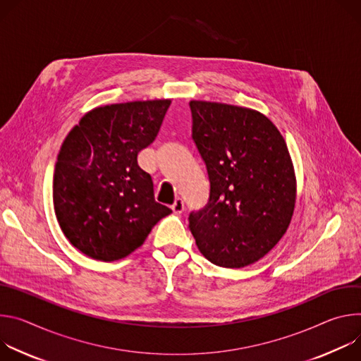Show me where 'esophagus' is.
Here are the masks:
<instances>
[{
    "mask_svg": "<svg viewBox=\"0 0 361 361\" xmlns=\"http://www.w3.org/2000/svg\"><path fill=\"white\" fill-rule=\"evenodd\" d=\"M172 209H173L175 214H182V212H183L185 204H183V201H182V197H176V199H175V202H173V205H172Z\"/></svg>",
    "mask_w": 361,
    "mask_h": 361,
    "instance_id": "34e87169",
    "label": "esophagus"
}]
</instances>
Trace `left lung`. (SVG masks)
<instances>
[{
    "instance_id": "obj_1",
    "label": "left lung",
    "mask_w": 361,
    "mask_h": 361,
    "mask_svg": "<svg viewBox=\"0 0 361 361\" xmlns=\"http://www.w3.org/2000/svg\"><path fill=\"white\" fill-rule=\"evenodd\" d=\"M192 139L209 179L208 204L189 215L196 245L211 262L243 268L286 233L295 207L287 143L259 111L192 100Z\"/></svg>"
}]
</instances>
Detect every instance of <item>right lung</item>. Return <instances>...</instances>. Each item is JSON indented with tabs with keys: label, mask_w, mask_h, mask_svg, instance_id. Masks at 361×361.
<instances>
[{
	"label": "right lung",
	"mask_w": 361,
	"mask_h": 361,
	"mask_svg": "<svg viewBox=\"0 0 361 361\" xmlns=\"http://www.w3.org/2000/svg\"><path fill=\"white\" fill-rule=\"evenodd\" d=\"M169 106L171 100H147L93 109L63 142L54 211L66 238L85 255L122 259L172 214L154 201L152 178L137 165V153L156 139Z\"/></svg>",
	"instance_id": "obj_1"
}]
</instances>
